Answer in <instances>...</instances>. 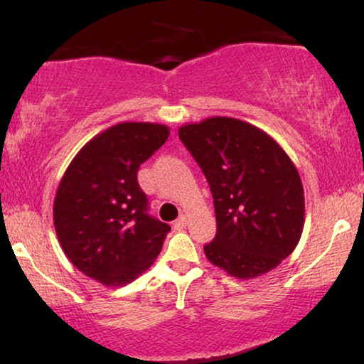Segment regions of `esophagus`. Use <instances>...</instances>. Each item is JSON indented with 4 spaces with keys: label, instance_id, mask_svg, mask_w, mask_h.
Masks as SVG:
<instances>
[{
    "label": "esophagus",
    "instance_id": "esophagus-1",
    "mask_svg": "<svg viewBox=\"0 0 364 364\" xmlns=\"http://www.w3.org/2000/svg\"><path fill=\"white\" fill-rule=\"evenodd\" d=\"M186 225H187V217L186 215H181L176 222H173V227H176V228H183Z\"/></svg>",
    "mask_w": 364,
    "mask_h": 364
}]
</instances>
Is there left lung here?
Wrapping results in <instances>:
<instances>
[{"mask_svg": "<svg viewBox=\"0 0 364 364\" xmlns=\"http://www.w3.org/2000/svg\"><path fill=\"white\" fill-rule=\"evenodd\" d=\"M178 137L210 186L217 235L205 257L250 280L277 268L300 242L305 192L295 164L272 136L235 117L183 124Z\"/></svg>", "mask_w": 364, "mask_h": 364, "instance_id": "8db88e82", "label": "left lung"}]
</instances>
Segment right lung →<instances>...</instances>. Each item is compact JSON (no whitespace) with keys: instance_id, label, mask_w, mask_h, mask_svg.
I'll list each match as a JSON object with an SVG mask.
<instances>
[{"instance_id":"add662e5","label":"right lung","mask_w":364,"mask_h":364,"mask_svg":"<svg viewBox=\"0 0 364 364\" xmlns=\"http://www.w3.org/2000/svg\"><path fill=\"white\" fill-rule=\"evenodd\" d=\"M168 127L121 122L82 146L54 197L53 218L64 255L84 275L124 287L156 262L171 227L147 215L137 171L162 144Z\"/></svg>"}]
</instances>
